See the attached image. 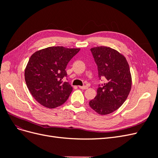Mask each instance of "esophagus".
<instances>
[{
    "label": "esophagus",
    "instance_id": "34e87169",
    "mask_svg": "<svg viewBox=\"0 0 158 158\" xmlns=\"http://www.w3.org/2000/svg\"><path fill=\"white\" fill-rule=\"evenodd\" d=\"M79 88L80 89H88V87L85 86V85H83V86H80V85H79Z\"/></svg>",
    "mask_w": 158,
    "mask_h": 158
}]
</instances>
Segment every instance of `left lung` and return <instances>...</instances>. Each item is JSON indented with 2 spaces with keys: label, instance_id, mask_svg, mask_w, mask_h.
<instances>
[{
  "label": "left lung",
  "instance_id": "1",
  "mask_svg": "<svg viewBox=\"0 0 158 158\" xmlns=\"http://www.w3.org/2000/svg\"><path fill=\"white\" fill-rule=\"evenodd\" d=\"M98 65L99 79L106 82L97 89V95L89 102L90 107L102 115L118 109L131 92L132 77L125 56L111 47L99 46L90 49Z\"/></svg>",
  "mask_w": 158,
  "mask_h": 158
}]
</instances>
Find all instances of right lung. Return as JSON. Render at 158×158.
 Wrapping results in <instances>:
<instances>
[{"label": "right lung", "instance_id": "obj_1", "mask_svg": "<svg viewBox=\"0 0 158 158\" xmlns=\"http://www.w3.org/2000/svg\"><path fill=\"white\" fill-rule=\"evenodd\" d=\"M80 50L49 47L31 56L25 69V80L32 96L41 106L53 109L68 99L73 87L69 82H63L67 76L65 69Z\"/></svg>", "mask_w": 158, "mask_h": 158}]
</instances>
